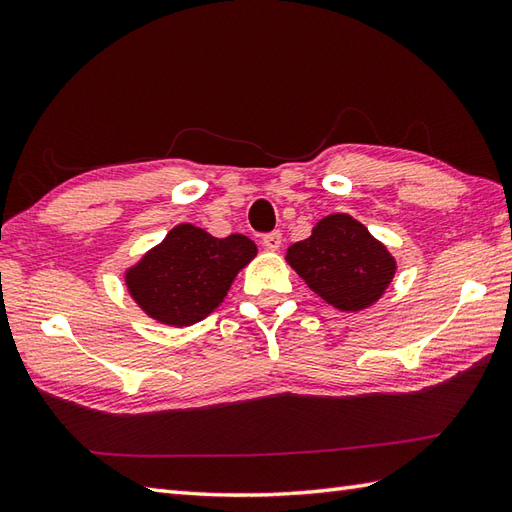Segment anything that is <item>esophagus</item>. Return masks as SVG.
Wrapping results in <instances>:
<instances>
[{
  "mask_svg": "<svg viewBox=\"0 0 512 512\" xmlns=\"http://www.w3.org/2000/svg\"><path fill=\"white\" fill-rule=\"evenodd\" d=\"M262 244H264L268 250H279V246H281V233H279V231L266 233L264 239H262Z\"/></svg>",
  "mask_w": 512,
  "mask_h": 512,
  "instance_id": "34e87169",
  "label": "esophagus"
}]
</instances>
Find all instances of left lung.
Returning <instances> with one entry per match:
<instances>
[{"label": "left lung", "mask_w": 512, "mask_h": 512, "mask_svg": "<svg viewBox=\"0 0 512 512\" xmlns=\"http://www.w3.org/2000/svg\"><path fill=\"white\" fill-rule=\"evenodd\" d=\"M286 262L314 295L341 312L372 306L396 275V259L387 246L347 213L314 224L308 239L288 248Z\"/></svg>", "instance_id": "8db88e82"}]
</instances>
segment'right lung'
<instances>
[{
    "mask_svg": "<svg viewBox=\"0 0 512 512\" xmlns=\"http://www.w3.org/2000/svg\"><path fill=\"white\" fill-rule=\"evenodd\" d=\"M257 246L246 235L213 237L204 228L178 224L125 273V286L147 317L187 328L220 306Z\"/></svg>",
    "mask_w": 512,
    "mask_h": 512,
    "instance_id": "obj_1",
    "label": "right lung"
}]
</instances>
